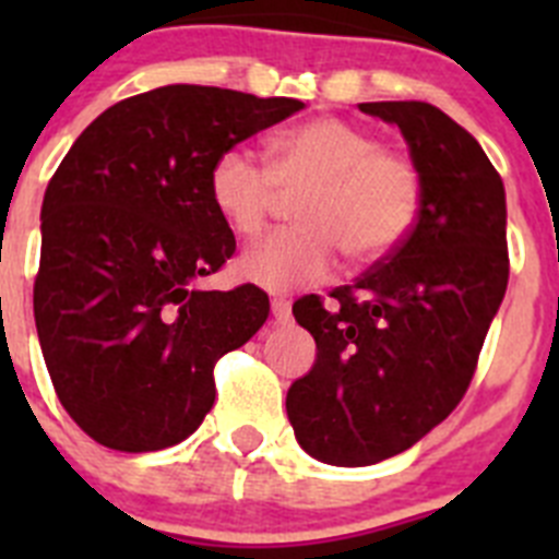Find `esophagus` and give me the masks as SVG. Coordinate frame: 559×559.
<instances>
[{
  "label": "esophagus",
  "mask_w": 559,
  "mask_h": 559,
  "mask_svg": "<svg viewBox=\"0 0 559 559\" xmlns=\"http://www.w3.org/2000/svg\"><path fill=\"white\" fill-rule=\"evenodd\" d=\"M271 313L280 324H288L290 322V302L285 296H271Z\"/></svg>",
  "instance_id": "esophagus-1"
}]
</instances>
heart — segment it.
<instances>
[{"label": "heart", "instance_id": "1", "mask_svg": "<svg viewBox=\"0 0 559 559\" xmlns=\"http://www.w3.org/2000/svg\"><path fill=\"white\" fill-rule=\"evenodd\" d=\"M299 194V226L263 237L237 263L265 290L324 283L338 251L353 269L386 263L417 229L426 181L408 153L383 147L378 133L338 117H316L280 133L271 167L243 147L221 153L212 165V204L240 237L260 235L285 199Z\"/></svg>", "mask_w": 559, "mask_h": 559}]
</instances>
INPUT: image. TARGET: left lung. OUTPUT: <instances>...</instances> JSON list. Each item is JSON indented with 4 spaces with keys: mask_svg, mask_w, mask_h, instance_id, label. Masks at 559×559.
Instances as JSON below:
<instances>
[{
    "mask_svg": "<svg viewBox=\"0 0 559 559\" xmlns=\"http://www.w3.org/2000/svg\"><path fill=\"white\" fill-rule=\"evenodd\" d=\"M394 122L423 170L417 229L333 305L294 302L316 364L288 389L299 445L338 467L408 451L462 403L507 280L503 181L471 133L431 103H360Z\"/></svg>",
    "mask_w": 559,
    "mask_h": 559,
    "instance_id": "1",
    "label": "left lung"
}]
</instances>
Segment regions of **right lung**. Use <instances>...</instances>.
Returning a JSON list of instances; mask_svg holds the SVG:
<instances>
[{
	"label": "right lung",
	"instance_id": "obj_1",
	"mask_svg": "<svg viewBox=\"0 0 559 559\" xmlns=\"http://www.w3.org/2000/svg\"><path fill=\"white\" fill-rule=\"evenodd\" d=\"M290 97L162 86L114 103L69 147L41 204L33 313L61 406L126 453L190 437L215 364L263 328L269 294L199 290L235 254L210 195L221 153L302 111Z\"/></svg>",
	"mask_w": 559,
	"mask_h": 559
}]
</instances>
